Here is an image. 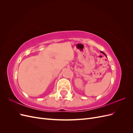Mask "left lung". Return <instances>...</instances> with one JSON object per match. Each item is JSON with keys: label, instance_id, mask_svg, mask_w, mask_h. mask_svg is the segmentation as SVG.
Segmentation results:
<instances>
[{"label": "left lung", "instance_id": "obj_1", "mask_svg": "<svg viewBox=\"0 0 133 133\" xmlns=\"http://www.w3.org/2000/svg\"><path fill=\"white\" fill-rule=\"evenodd\" d=\"M101 53H103V54H104V55H105V56H107V55H105V53H104V52H103V51H101Z\"/></svg>", "mask_w": 133, "mask_h": 133}]
</instances>
